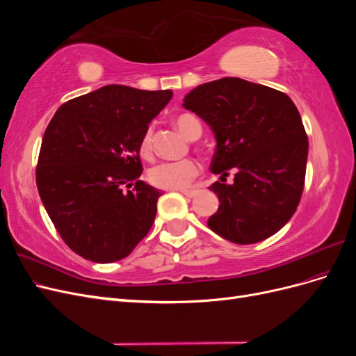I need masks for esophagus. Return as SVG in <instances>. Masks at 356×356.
<instances>
[{
    "label": "esophagus",
    "mask_w": 356,
    "mask_h": 356,
    "mask_svg": "<svg viewBox=\"0 0 356 356\" xmlns=\"http://www.w3.org/2000/svg\"><path fill=\"white\" fill-rule=\"evenodd\" d=\"M182 193V195H184V196H187V197H195L196 195H197V190H182L181 191Z\"/></svg>",
    "instance_id": "1"
}]
</instances>
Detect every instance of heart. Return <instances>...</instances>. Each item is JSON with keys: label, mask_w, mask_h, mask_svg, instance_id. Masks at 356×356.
Masks as SVG:
<instances>
[{"label": "heart", "mask_w": 356, "mask_h": 356, "mask_svg": "<svg viewBox=\"0 0 356 356\" xmlns=\"http://www.w3.org/2000/svg\"><path fill=\"white\" fill-rule=\"evenodd\" d=\"M178 131L188 139H197L202 135V124L196 115L181 113L174 118ZM153 126L145 129L139 141V154L144 159L153 157ZM200 174V165L193 159L179 161H165L149 169L148 178L153 186L165 190L187 188L191 181Z\"/></svg>", "instance_id": "heart-1"}]
</instances>
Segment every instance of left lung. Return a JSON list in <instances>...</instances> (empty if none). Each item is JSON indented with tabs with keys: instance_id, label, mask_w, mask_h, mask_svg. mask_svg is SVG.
<instances>
[{
	"instance_id": "1",
	"label": "left lung",
	"mask_w": 356,
	"mask_h": 356,
	"mask_svg": "<svg viewBox=\"0 0 356 356\" xmlns=\"http://www.w3.org/2000/svg\"><path fill=\"white\" fill-rule=\"evenodd\" d=\"M184 108L207 122L217 139L209 187L220 208L208 227L238 245L261 242L293 217L305 188L309 141L294 102L284 92L238 77L197 86ZM234 182H225L229 169Z\"/></svg>"
}]
</instances>
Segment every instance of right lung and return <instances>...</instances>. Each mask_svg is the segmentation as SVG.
Segmentation results:
<instances>
[{
	"label": "right lung",
	"instance_id": "1",
	"mask_svg": "<svg viewBox=\"0 0 356 356\" xmlns=\"http://www.w3.org/2000/svg\"><path fill=\"white\" fill-rule=\"evenodd\" d=\"M170 98L172 90L108 84L60 105L50 120L37 188L62 241L86 260H122L152 229L161 193L139 179V141Z\"/></svg>",
	"mask_w": 356,
	"mask_h": 356
}]
</instances>
